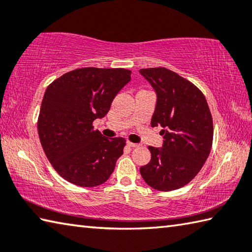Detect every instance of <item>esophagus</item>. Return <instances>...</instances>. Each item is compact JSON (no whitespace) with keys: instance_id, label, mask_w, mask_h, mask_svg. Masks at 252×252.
<instances>
[{"instance_id":"esophagus-1","label":"esophagus","mask_w":252,"mask_h":252,"mask_svg":"<svg viewBox=\"0 0 252 252\" xmlns=\"http://www.w3.org/2000/svg\"><path fill=\"white\" fill-rule=\"evenodd\" d=\"M126 144L129 145V146H131V148H138V146H140V144H138V143H132V142H130V141H127Z\"/></svg>"}]
</instances>
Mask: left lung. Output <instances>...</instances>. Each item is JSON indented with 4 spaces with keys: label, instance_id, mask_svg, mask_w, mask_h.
I'll list each match as a JSON object with an SVG mask.
<instances>
[{
    "label": "left lung",
    "instance_id": "obj_1",
    "mask_svg": "<svg viewBox=\"0 0 252 252\" xmlns=\"http://www.w3.org/2000/svg\"><path fill=\"white\" fill-rule=\"evenodd\" d=\"M140 74L157 94L151 126H161L162 148L149 146L151 161L140 167L154 189L174 190L193 180L207 159L213 143V118L197 87L166 68H146Z\"/></svg>",
    "mask_w": 252,
    "mask_h": 252
}]
</instances>
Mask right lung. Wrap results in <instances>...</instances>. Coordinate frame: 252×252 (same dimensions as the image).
<instances>
[{
    "label": "right lung",
    "instance_id": "1",
    "mask_svg": "<svg viewBox=\"0 0 252 252\" xmlns=\"http://www.w3.org/2000/svg\"><path fill=\"white\" fill-rule=\"evenodd\" d=\"M131 80L123 68L86 67L59 77L45 91L37 127L48 161L63 178L81 187L106 182L126 140L106 138L93 122L103 118Z\"/></svg>",
    "mask_w": 252,
    "mask_h": 252
}]
</instances>
